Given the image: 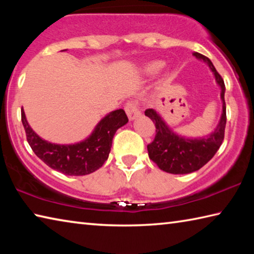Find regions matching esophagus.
<instances>
[{"mask_svg":"<svg viewBox=\"0 0 254 254\" xmlns=\"http://www.w3.org/2000/svg\"><path fill=\"white\" fill-rule=\"evenodd\" d=\"M124 109H126L127 118H128V120H130V121H133V120L139 117V115L141 114L139 109H137L136 103H134V102L127 103V105H126V107H124Z\"/></svg>","mask_w":254,"mask_h":254,"instance_id":"34e87169","label":"esophagus"}]
</instances>
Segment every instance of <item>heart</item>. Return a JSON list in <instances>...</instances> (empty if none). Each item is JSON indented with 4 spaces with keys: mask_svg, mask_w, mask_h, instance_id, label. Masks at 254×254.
I'll use <instances>...</instances> for the list:
<instances>
[{
    "mask_svg": "<svg viewBox=\"0 0 254 254\" xmlns=\"http://www.w3.org/2000/svg\"><path fill=\"white\" fill-rule=\"evenodd\" d=\"M166 64L161 62V60H153V62H150L145 64L143 66V74L148 77H153L157 76L159 72H160L163 67H165Z\"/></svg>",
    "mask_w": 254,
    "mask_h": 254,
    "instance_id": "b5f03b06",
    "label": "heart"
}]
</instances>
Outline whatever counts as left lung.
Listing matches in <instances>:
<instances>
[{
  "label": "left lung",
  "instance_id": "obj_1",
  "mask_svg": "<svg viewBox=\"0 0 254 254\" xmlns=\"http://www.w3.org/2000/svg\"><path fill=\"white\" fill-rule=\"evenodd\" d=\"M192 55L209 67L216 84L221 88L222 114L215 130L206 136H184L175 132L156 110L149 109L144 112L145 117L152 120L156 126V137L148 144L149 158L156 162L161 170L174 175L190 174L200 169L214 157L224 139L226 124L224 80L207 57L198 53Z\"/></svg>",
  "mask_w": 254,
  "mask_h": 254
}]
</instances>
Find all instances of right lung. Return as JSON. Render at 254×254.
Here are the masks:
<instances>
[{"mask_svg": "<svg viewBox=\"0 0 254 254\" xmlns=\"http://www.w3.org/2000/svg\"><path fill=\"white\" fill-rule=\"evenodd\" d=\"M21 119L30 147L51 169L67 176H85L100 169L111 151L115 132L128 122L123 110L112 111L86 139L71 144H58L42 139L29 126L22 109Z\"/></svg>", "mask_w": 254, "mask_h": 254, "instance_id": "obj_1", "label": "right lung"}]
</instances>
